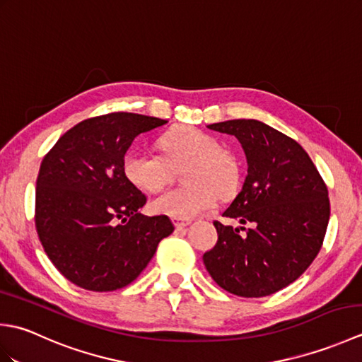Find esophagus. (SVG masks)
<instances>
[{
    "label": "esophagus",
    "mask_w": 362,
    "mask_h": 362,
    "mask_svg": "<svg viewBox=\"0 0 362 362\" xmlns=\"http://www.w3.org/2000/svg\"><path fill=\"white\" fill-rule=\"evenodd\" d=\"M173 224L175 226V228H185L187 226L191 224L189 219H180V218H173Z\"/></svg>",
    "instance_id": "34e87169"
}]
</instances>
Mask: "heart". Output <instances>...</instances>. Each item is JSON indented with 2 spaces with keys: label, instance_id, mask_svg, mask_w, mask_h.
<instances>
[{
  "label": "heart",
  "instance_id": "b5f03b06",
  "mask_svg": "<svg viewBox=\"0 0 362 362\" xmlns=\"http://www.w3.org/2000/svg\"><path fill=\"white\" fill-rule=\"evenodd\" d=\"M163 157L151 152L129 151L122 158L126 179L146 193H157L173 180L174 171H182L185 187L158 196L152 210L171 218L189 219L211 210L218 196L226 199L235 193L240 179L238 161L221 148L216 136L201 129L180 126L158 138Z\"/></svg>",
  "mask_w": 362,
  "mask_h": 362
}]
</instances>
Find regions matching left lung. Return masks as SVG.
<instances>
[{
  "instance_id": "8db88e82",
  "label": "left lung",
  "mask_w": 362,
  "mask_h": 362,
  "mask_svg": "<svg viewBox=\"0 0 362 362\" xmlns=\"http://www.w3.org/2000/svg\"><path fill=\"white\" fill-rule=\"evenodd\" d=\"M209 129L235 135L243 146L247 175L222 216L250 228L214 221L218 243L204 253V264L235 296H271L317 257L329 219L327 185L302 146L264 122L230 119Z\"/></svg>"
}]
</instances>
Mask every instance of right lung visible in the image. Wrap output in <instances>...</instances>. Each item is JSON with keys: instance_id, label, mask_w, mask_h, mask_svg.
<instances>
[{"instance_id": "right-lung-1", "label": "right lung", "mask_w": 362, "mask_h": 362, "mask_svg": "<svg viewBox=\"0 0 362 362\" xmlns=\"http://www.w3.org/2000/svg\"><path fill=\"white\" fill-rule=\"evenodd\" d=\"M117 112L81 121L46 153L37 177L35 228L66 280L105 292L132 283L174 232L165 214L144 216L146 196L122 171L135 138L166 124Z\"/></svg>"}]
</instances>
